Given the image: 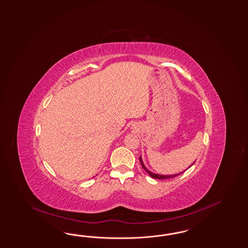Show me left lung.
<instances>
[{"mask_svg":"<svg viewBox=\"0 0 248 248\" xmlns=\"http://www.w3.org/2000/svg\"><path fill=\"white\" fill-rule=\"evenodd\" d=\"M139 159H140V163H141V165H142V167H143V169L145 170L148 174H149V176L151 177V178H153V179H156V180H166V179H170V178H174V177H177L178 175H180L181 173H183V172H181V173H179V174H176V175H167V176H165V175H158V174H155L153 172H151V171L148 170L145 167V165H144V163L142 161V158L141 157H139ZM193 165V164H192ZM191 165V166H192Z\"/></svg>","mask_w":248,"mask_h":248,"instance_id":"left-lung-1","label":"left lung"}]
</instances>
